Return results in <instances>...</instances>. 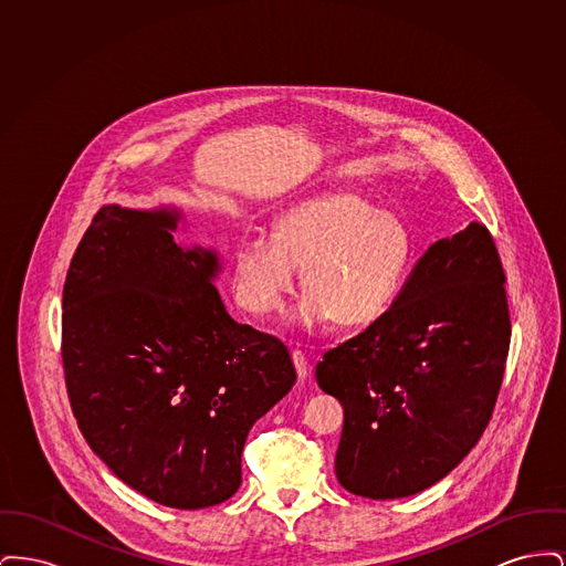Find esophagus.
<instances>
[{"label":"esophagus","instance_id":"34e87169","mask_svg":"<svg viewBox=\"0 0 566 566\" xmlns=\"http://www.w3.org/2000/svg\"><path fill=\"white\" fill-rule=\"evenodd\" d=\"M291 356H293V365H295L296 376H298L301 381H305V379L310 377V369H312V367H310V360L305 358V354H303V352L298 350L293 352Z\"/></svg>","mask_w":566,"mask_h":566}]
</instances>
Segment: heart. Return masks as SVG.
Listing matches in <instances>:
<instances>
[{
  "mask_svg": "<svg viewBox=\"0 0 566 566\" xmlns=\"http://www.w3.org/2000/svg\"><path fill=\"white\" fill-rule=\"evenodd\" d=\"M413 243L399 216L376 210L352 190L296 201L275 233L245 238L233 265L235 296L245 312L273 316L293 295L303 271L305 298L291 324L310 331L337 318L346 326L379 321L399 296Z\"/></svg>",
  "mask_w": 566,
  "mask_h": 566,
  "instance_id": "b5f03b06",
  "label": "heart"
}]
</instances>
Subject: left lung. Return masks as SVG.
<instances>
[{
	"mask_svg": "<svg viewBox=\"0 0 566 566\" xmlns=\"http://www.w3.org/2000/svg\"><path fill=\"white\" fill-rule=\"evenodd\" d=\"M492 235L471 222L432 243L392 307L326 352L318 386L344 405L335 475L386 501L443 480L492 416L512 323Z\"/></svg>",
	"mask_w": 566,
	"mask_h": 566,
	"instance_id": "obj_1",
	"label": "left lung"
}]
</instances>
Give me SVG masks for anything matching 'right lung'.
<instances>
[{"instance_id":"1","label":"right lung","mask_w":566,"mask_h":566,"mask_svg":"<svg viewBox=\"0 0 566 566\" xmlns=\"http://www.w3.org/2000/svg\"><path fill=\"white\" fill-rule=\"evenodd\" d=\"M176 206H104L63 286V369L91 450L139 494L203 510L242 484L252 424L295 386L289 350L238 324L222 256L176 243Z\"/></svg>"}]
</instances>
